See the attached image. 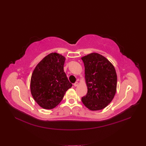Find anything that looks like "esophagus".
<instances>
[{
    "label": "esophagus",
    "instance_id": "34e87169",
    "mask_svg": "<svg viewBox=\"0 0 146 146\" xmlns=\"http://www.w3.org/2000/svg\"><path fill=\"white\" fill-rule=\"evenodd\" d=\"M78 85H79V83H78V82H75L74 84H73V85H74V87H76V86H78Z\"/></svg>",
    "mask_w": 146,
    "mask_h": 146
}]
</instances>
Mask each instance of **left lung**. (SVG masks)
<instances>
[{"label": "left lung", "instance_id": "8db88e82", "mask_svg": "<svg viewBox=\"0 0 146 146\" xmlns=\"http://www.w3.org/2000/svg\"><path fill=\"white\" fill-rule=\"evenodd\" d=\"M85 66L88 92L82 98L91 111L105 108L115 95L117 76L112 64L103 56L93 52L82 57Z\"/></svg>", "mask_w": 146, "mask_h": 146}]
</instances>
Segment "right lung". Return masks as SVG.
<instances>
[{"instance_id": "add662e5", "label": "right lung", "mask_w": 146, "mask_h": 146, "mask_svg": "<svg viewBox=\"0 0 146 146\" xmlns=\"http://www.w3.org/2000/svg\"><path fill=\"white\" fill-rule=\"evenodd\" d=\"M64 56L52 52L45 56L33 71L31 92L35 102L44 109L55 108L72 86L64 72Z\"/></svg>"}]
</instances>
